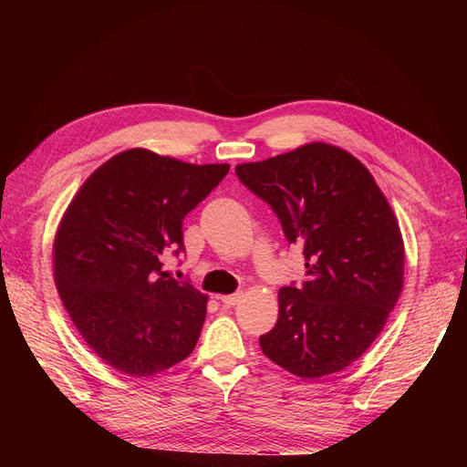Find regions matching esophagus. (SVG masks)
<instances>
[{
    "label": "esophagus",
    "instance_id": "34e87169",
    "mask_svg": "<svg viewBox=\"0 0 467 467\" xmlns=\"http://www.w3.org/2000/svg\"><path fill=\"white\" fill-rule=\"evenodd\" d=\"M242 292H235V294H225V296H220V302L225 306V307H234L239 300H242Z\"/></svg>",
    "mask_w": 467,
    "mask_h": 467
}]
</instances>
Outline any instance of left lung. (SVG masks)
<instances>
[{
	"mask_svg": "<svg viewBox=\"0 0 467 467\" xmlns=\"http://www.w3.org/2000/svg\"><path fill=\"white\" fill-rule=\"evenodd\" d=\"M235 173L307 261L304 286L278 290L261 350L298 378L341 372L376 341L403 290L405 245L388 199L362 161L325 142L239 163Z\"/></svg>",
	"mask_w": 467,
	"mask_h": 467,
	"instance_id": "left-lung-1",
	"label": "left lung"
}]
</instances>
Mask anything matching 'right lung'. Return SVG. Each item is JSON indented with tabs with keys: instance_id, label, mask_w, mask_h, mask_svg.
<instances>
[{
	"instance_id": "1",
	"label": "right lung",
	"mask_w": 467,
	"mask_h": 467,
	"mask_svg": "<svg viewBox=\"0 0 467 467\" xmlns=\"http://www.w3.org/2000/svg\"><path fill=\"white\" fill-rule=\"evenodd\" d=\"M228 171L132 148L97 167L67 204L54 282L83 341L115 370L155 376L194 350L208 296L171 278L163 257L182 249V218Z\"/></svg>"
}]
</instances>
